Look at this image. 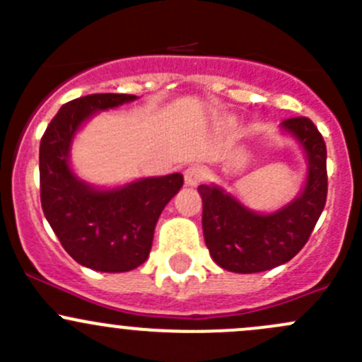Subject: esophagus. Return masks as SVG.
Wrapping results in <instances>:
<instances>
[{"label": "esophagus", "mask_w": 362, "mask_h": 362, "mask_svg": "<svg viewBox=\"0 0 362 362\" xmlns=\"http://www.w3.org/2000/svg\"><path fill=\"white\" fill-rule=\"evenodd\" d=\"M185 185H191V187H196L198 184H202L204 178V170L202 166H189L187 170L184 171Z\"/></svg>", "instance_id": "34e87169"}]
</instances>
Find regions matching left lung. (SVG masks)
I'll return each mask as SVG.
<instances>
[{"label": "left lung", "instance_id": "8db88e82", "mask_svg": "<svg viewBox=\"0 0 362 362\" xmlns=\"http://www.w3.org/2000/svg\"><path fill=\"white\" fill-rule=\"evenodd\" d=\"M305 152L308 171L299 196L272 214H259L217 184L199 185L203 235L211 259L233 273H259L291 261L305 247L327 198L326 144L315 124L293 117L280 124Z\"/></svg>", "mask_w": 362, "mask_h": 362}]
</instances>
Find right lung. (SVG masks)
Returning a JSON list of instances; mask_svg holds the SVG:
<instances>
[{
	"label": "right lung",
	"mask_w": 362,
	"mask_h": 362,
	"mask_svg": "<svg viewBox=\"0 0 362 362\" xmlns=\"http://www.w3.org/2000/svg\"><path fill=\"white\" fill-rule=\"evenodd\" d=\"M138 100L133 94H89L63 105L40 141V198L64 250L86 268L131 272L147 261L160 211L184 185L180 173L101 189L69 164L76 131L98 112Z\"/></svg>",
	"instance_id": "right-lung-1"
}]
</instances>
